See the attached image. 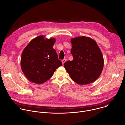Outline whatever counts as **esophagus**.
I'll use <instances>...</instances> for the list:
<instances>
[{"label": "esophagus", "mask_w": 125, "mask_h": 125, "mask_svg": "<svg viewBox=\"0 0 125 125\" xmlns=\"http://www.w3.org/2000/svg\"><path fill=\"white\" fill-rule=\"evenodd\" d=\"M66 61V59H64L62 60V64H64L65 63V62Z\"/></svg>", "instance_id": "esophagus-1"}]
</instances>
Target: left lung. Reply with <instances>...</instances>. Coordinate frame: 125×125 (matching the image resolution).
Segmentation results:
<instances>
[{
    "label": "left lung",
    "instance_id": "1",
    "mask_svg": "<svg viewBox=\"0 0 125 125\" xmlns=\"http://www.w3.org/2000/svg\"><path fill=\"white\" fill-rule=\"evenodd\" d=\"M71 42L74 59L64 63L66 71L79 84L93 83L100 76L104 66L103 56L96 42L84 36L71 39Z\"/></svg>",
    "mask_w": 125,
    "mask_h": 125
}]
</instances>
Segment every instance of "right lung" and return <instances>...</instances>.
<instances>
[{
  "label": "right lung",
  "mask_w": 125,
  "mask_h": 125,
  "mask_svg": "<svg viewBox=\"0 0 125 125\" xmlns=\"http://www.w3.org/2000/svg\"><path fill=\"white\" fill-rule=\"evenodd\" d=\"M44 38L42 35L32 39L23 50L21 57L24 75L30 82L37 84L48 80L62 65L53 48L56 39Z\"/></svg>",
  "instance_id": "1"
}]
</instances>
